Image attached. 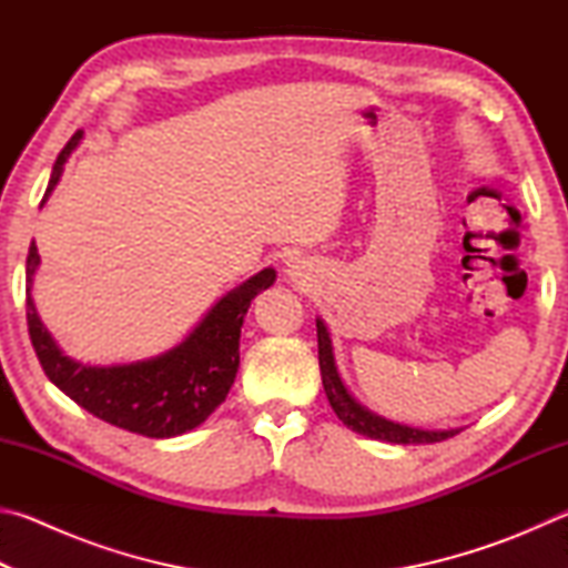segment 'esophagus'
<instances>
[{
	"mask_svg": "<svg viewBox=\"0 0 568 568\" xmlns=\"http://www.w3.org/2000/svg\"><path fill=\"white\" fill-rule=\"evenodd\" d=\"M287 275H291V281H297V277L303 275V267L297 265V263H287V271H285Z\"/></svg>",
	"mask_w": 568,
	"mask_h": 568,
	"instance_id": "34e87169",
	"label": "esophagus"
}]
</instances>
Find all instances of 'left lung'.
Instances as JSON below:
<instances>
[{"mask_svg": "<svg viewBox=\"0 0 568 568\" xmlns=\"http://www.w3.org/2000/svg\"><path fill=\"white\" fill-rule=\"evenodd\" d=\"M315 328H318V361H321L323 388H325V396H328L331 408L335 410V416L343 420V426H348L361 436L388 440V444H438V440H446L458 434L460 428L428 430V428L406 426V423L390 420L386 416H381V413L371 410L368 406H363L341 378L328 325H325L323 318H315Z\"/></svg>", "mask_w": 568, "mask_h": 568, "instance_id": "obj_1", "label": "left lung"}]
</instances>
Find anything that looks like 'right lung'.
Returning a JSON list of instances; mask_svg holds the SVG:
<instances>
[{
    "label": "right lung",
    "mask_w": 568,
    "mask_h": 568,
    "mask_svg": "<svg viewBox=\"0 0 568 568\" xmlns=\"http://www.w3.org/2000/svg\"><path fill=\"white\" fill-rule=\"evenodd\" d=\"M80 140L82 132H77L57 158L42 205L50 200L64 162ZM37 267L40 253L32 243L27 255V325L47 378L92 416L148 438L187 434L227 398L237 376L240 328L247 307L257 293L275 283L273 267H263L220 297L203 321L165 353L134 363L88 365L60 348L37 313L32 297Z\"/></svg>",
    "instance_id": "add662e5"
}]
</instances>
